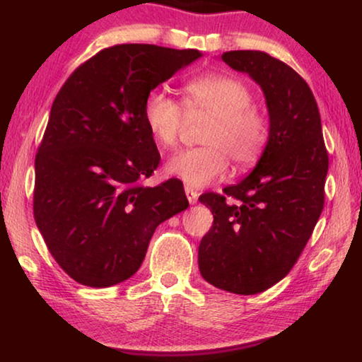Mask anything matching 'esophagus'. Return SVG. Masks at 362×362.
<instances>
[{"label":"esophagus","instance_id":"esophagus-1","mask_svg":"<svg viewBox=\"0 0 362 362\" xmlns=\"http://www.w3.org/2000/svg\"><path fill=\"white\" fill-rule=\"evenodd\" d=\"M185 192H186V196H187V201H189V204H196L199 194H197L194 189H191V187H187V186L185 187Z\"/></svg>","mask_w":362,"mask_h":362}]
</instances>
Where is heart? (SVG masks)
Here are the masks:
<instances>
[{
    "label": "heart",
    "instance_id": "heart-1",
    "mask_svg": "<svg viewBox=\"0 0 362 362\" xmlns=\"http://www.w3.org/2000/svg\"><path fill=\"white\" fill-rule=\"evenodd\" d=\"M187 113H207L201 141L204 146L181 150L166 163V171L191 187H204L224 175L229 158L239 170H250L265 155L270 140L269 118L254 103V93L240 78L206 74L182 86ZM143 122L158 145L177 143L185 110L161 90H151L143 102Z\"/></svg>",
    "mask_w": 362,
    "mask_h": 362
}]
</instances>
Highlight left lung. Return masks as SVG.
Here are the masks:
<instances>
[{
	"label": "left lung",
	"mask_w": 362,
	"mask_h": 362,
	"mask_svg": "<svg viewBox=\"0 0 362 362\" xmlns=\"http://www.w3.org/2000/svg\"><path fill=\"white\" fill-rule=\"evenodd\" d=\"M221 59L260 86L270 140L249 176L224 187V196L199 197L214 222L197 262L211 285L255 295L288 275L311 237L325 206L328 153L318 105L303 77L262 51H229Z\"/></svg>",
	"instance_id": "8db88e82"
}]
</instances>
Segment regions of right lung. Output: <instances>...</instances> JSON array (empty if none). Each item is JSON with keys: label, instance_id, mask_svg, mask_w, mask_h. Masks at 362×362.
Masks as SVG:
<instances>
[{"label": "right lung", "instance_id": "right-lung-1", "mask_svg": "<svg viewBox=\"0 0 362 362\" xmlns=\"http://www.w3.org/2000/svg\"><path fill=\"white\" fill-rule=\"evenodd\" d=\"M201 56L118 44L77 67L59 90L34 163V219L78 284L105 288L130 279L156 227L189 206L180 180L140 185L160 165L143 102Z\"/></svg>", "mask_w": 362, "mask_h": 362}]
</instances>
